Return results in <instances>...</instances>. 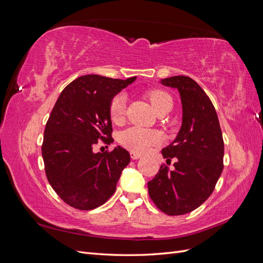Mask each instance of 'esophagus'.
I'll return each instance as SVG.
<instances>
[{
	"mask_svg": "<svg viewBox=\"0 0 263 263\" xmlns=\"http://www.w3.org/2000/svg\"><path fill=\"white\" fill-rule=\"evenodd\" d=\"M130 157H132L133 160H137V159L141 158V155H140V154H137V153H134V151H132V153H130Z\"/></svg>",
	"mask_w": 263,
	"mask_h": 263,
	"instance_id": "34e87169",
	"label": "esophagus"
}]
</instances>
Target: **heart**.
I'll list each match as a JSON object with an SVG mask.
<instances>
[{
    "label": "heart",
    "instance_id": "b5f03b06",
    "mask_svg": "<svg viewBox=\"0 0 263 263\" xmlns=\"http://www.w3.org/2000/svg\"><path fill=\"white\" fill-rule=\"evenodd\" d=\"M151 105L157 114L165 108H171L172 99L170 95L161 90H153L148 93ZM126 97L124 94H117L109 103V116L114 123L124 121L126 113ZM119 142L125 148L134 153L145 154L154 146L161 142V135L155 132L141 128V127H129L119 135Z\"/></svg>",
    "mask_w": 263,
    "mask_h": 263
}]
</instances>
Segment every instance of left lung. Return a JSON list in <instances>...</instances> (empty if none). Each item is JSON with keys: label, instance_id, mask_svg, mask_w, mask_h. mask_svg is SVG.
Here are the masks:
<instances>
[{"label": "left lung", "instance_id": "8db88e82", "mask_svg": "<svg viewBox=\"0 0 263 263\" xmlns=\"http://www.w3.org/2000/svg\"><path fill=\"white\" fill-rule=\"evenodd\" d=\"M160 82L179 91L182 125L162 150L166 161L178 159L174 170L161 165L148 191L159 210L174 216L196 210L213 193L224 169V140L213 103L193 79L176 76Z\"/></svg>", "mask_w": 263, "mask_h": 263}]
</instances>
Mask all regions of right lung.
Instances as JSON below:
<instances>
[{"mask_svg":"<svg viewBox=\"0 0 263 263\" xmlns=\"http://www.w3.org/2000/svg\"><path fill=\"white\" fill-rule=\"evenodd\" d=\"M135 80L82 76L63 89L51 110L42 146L46 176L61 200L77 210L104 204L130 161L121 146L97 154L93 148L99 139L114 141L109 103Z\"/></svg>","mask_w":263,"mask_h":263,"instance_id":"add662e5","label":"right lung"}]
</instances>
